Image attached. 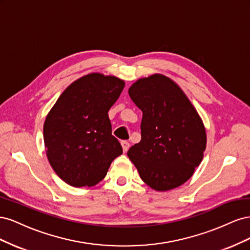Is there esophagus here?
<instances>
[{"instance_id":"34e87169","label":"esophagus","mask_w":250,"mask_h":250,"mask_svg":"<svg viewBox=\"0 0 250 250\" xmlns=\"http://www.w3.org/2000/svg\"><path fill=\"white\" fill-rule=\"evenodd\" d=\"M121 145H122V148H123L124 152H127V150L129 149V147H130V144L128 143L127 141H122V142H121Z\"/></svg>"}]
</instances>
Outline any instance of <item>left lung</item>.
Returning a JSON list of instances; mask_svg holds the SVG:
<instances>
[{
    "instance_id": "1",
    "label": "left lung",
    "mask_w": 250,
    "mask_h": 250,
    "mask_svg": "<svg viewBox=\"0 0 250 250\" xmlns=\"http://www.w3.org/2000/svg\"><path fill=\"white\" fill-rule=\"evenodd\" d=\"M143 111L141 142L127 155L142 180L155 191H169L190 179L207 147L197 110L175 82L161 74L141 78L128 89Z\"/></svg>"
}]
</instances>
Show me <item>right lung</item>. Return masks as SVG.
I'll use <instances>...</instances> for the list:
<instances>
[{"instance_id":"obj_1","label":"right lung","mask_w":250,"mask_h":250,"mask_svg":"<svg viewBox=\"0 0 250 250\" xmlns=\"http://www.w3.org/2000/svg\"><path fill=\"white\" fill-rule=\"evenodd\" d=\"M125 82L100 73L85 75L67 86L43 124V141L53 170L72 187H93L123 153L111 134L108 110Z\"/></svg>"}]
</instances>
